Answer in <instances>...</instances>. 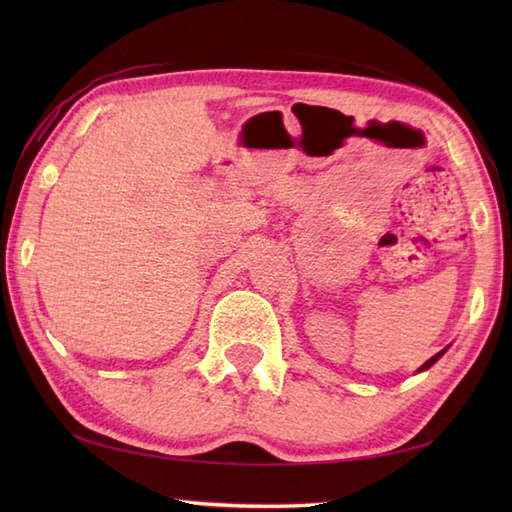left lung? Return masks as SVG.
<instances>
[{
	"instance_id": "1",
	"label": "left lung",
	"mask_w": 512,
	"mask_h": 512,
	"mask_svg": "<svg viewBox=\"0 0 512 512\" xmlns=\"http://www.w3.org/2000/svg\"><path fill=\"white\" fill-rule=\"evenodd\" d=\"M442 354H444V350H442V352H438V354H436V356H431V358H429V361H427V363H424V365H422V367H420V372H422V369H429V367H431V365H433V363H436V361H438V358H440V356H442Z\"/></svg>"
}]
</instances>
